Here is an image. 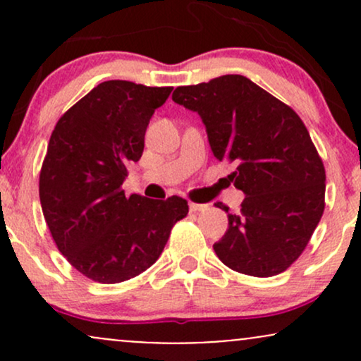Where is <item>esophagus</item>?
I'll return each mask as SVG.
<instances>
[{
    "instance_id": "esophagus-1",
    "label": "esophagus",
    "mask_w": 361,
    "mask_h": 361,
    "mask_svg": "<svg viewBox=\"0 0 361 361\" xmlns=\"http://www.w3.org/2000/svg\"><path fill=\"white\" fill-rule=\"evenodd\" d=\"M205 204H195V202H190V212H204V210H207Z\"/></svg>"
}]
</instances>
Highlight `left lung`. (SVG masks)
Instances as JSON below:
<instances>
[{
	"label": "left lung",
	"instance_id": "8db88e82",
	"mask_svg": "<svg viewBox=\"0 0 361 361\" xmlns=\"http://www.w3.org/2000/svg\"><path fill=\"white\" fill-rule=\"evenodd\" d=\"M173 102L198 111L219 161L246 198L227 214L215 255L231 270L275 276L305 250L324 212L326 169L299 115L241 74L178 86ZM215 207L229 212L217 202Z\"/></svg>",
	"mask_w": 361,
	"mask_h": 361
}]
</instances>
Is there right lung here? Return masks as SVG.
<instances>
[{"label":"right lung","instance_id":"right-lung-1","mask_svg":"<svg viewBox=\"0 0 361 361\" xmlns=\"http://www.w3.org/2000/svg\"><path fill=\"white\" fill-rule=\"evenodd\" d=\"M171 86L100 82L57 120L39 178L42 212L64 258L98 283L146 271L188 202L126 197L127 166L139 161L152 114Z\"/></svg>","mask_w":361,"mask_h":361}]
</instances>
